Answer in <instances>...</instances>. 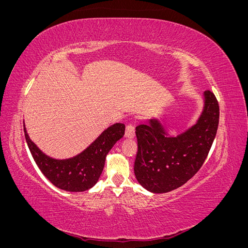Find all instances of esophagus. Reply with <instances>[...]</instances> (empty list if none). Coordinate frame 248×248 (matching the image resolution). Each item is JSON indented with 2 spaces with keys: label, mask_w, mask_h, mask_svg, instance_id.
Masks as SVG:
<instances>
[{
  "label": "esophagus",
  "mask_w": 248,
  "mask_h": 248,
  "mask_svg": "<svg viewBox=\"0 0 248 248\" xmlns=\"http://www.w3.org/2000/svg\"><path fill=\"white\" fill-rule=\"evenodd\" d=\"M136 137V129H134V126L132 124H128L126 126V131H125V138L127 139H133Z\"/></svg>",
  "instance_id": "obj_1"
}]
</instances>
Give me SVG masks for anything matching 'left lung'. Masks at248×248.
I'll use <instances>...</instances> for the list:
<instances>
[{"label": "left lung", "instance_id": "left-lung-1", "mask_svg": "<svg viewBox=\"0 0 248 248\" xmlns=\"http://www.w3.org/2000/svg\"><path fill=\"white\" fill-rule=\"evenodd\" d=\"M202 99L204 107L196 123L177 136H170L157 118L137 126L133 170L148 191L166 193L182 186L207 158L218 127L219 107L212 92L205 91Z\"/></svg>", "mask_w": 248, "mask_h": 248}]
</instances>
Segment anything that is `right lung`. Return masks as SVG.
<instances>
[{"label":"right lung","instance_id":"obj_1","mask_svg":"<svg viewBox=\"0 0 248 248\" xmlns=\"http://www.w3.org/2000/svg\"><path fill=\"white\" fill-rule=\"evenodd\" d=\"M24 131L30 152L50 183L65 191L81 192L92 188L98 182L106 157L116 142L123 138L125 125L122 123L110 125L84 151L65 159L52 158L43 153L30 139L25 124Z\"/></svg>","mask_w":248,"mask_h":248}]
</instances>
